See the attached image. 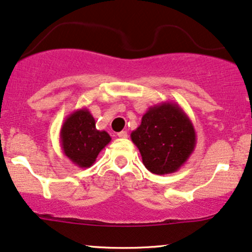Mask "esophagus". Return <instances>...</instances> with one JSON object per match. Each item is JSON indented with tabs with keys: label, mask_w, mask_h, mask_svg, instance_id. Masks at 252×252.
Here are the masks:
<instances>
[{
	"label": "esophagus",
	"mask_w": 252,
	"mask_h": 252,
	"mask_svg": "<svg viewBox=\"0 0 252 252\" xmlns=\"http://www.w3.org/2000/svg\"><path fill=\"white\" fill-rule=\"evenodd\" d=\"M117 136H119L120 138H126V137H128V132H126V131H121V132L117 133Z\"/></svg>",
	"instance_id": "esophagus-1"
}]
</instances>
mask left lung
Returning <instances> with one entry per match:
<instances>
[{
  "label": "left lung",
  "mask_w": 252,
  "mask_h": 252,
  "mask_svg": "<svg viewBox=\"0 0 252 252\" xmlns=\"http://www.w3.org/2000/svg\"><path fill=\"white\" fill-rule=\"evenodd\" d=\"M130 136L145 167L160 176L179 170L196 145L192 121L179 104L168 101L150 107Z\"/></svg>",
  "instance_id": "8db88e82"
}]
</instances>
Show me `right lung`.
Returning a JSON list of instances; mask_svg holds the SVG:
<instances>
[{
    "instance_id": "1",
    "label": "right lung",
    "mask_w": 252,
    "mask_h": 252,
    "mask_svg": "<svg viewBox=\"0 0 252 252\" xmlns=\"http://www.w3.org/2000/svg\"><path fill=\"white\" fill-rule=\"evenodd\" d=\"M110 141L109 133L96 129L94 117L87 108L73 111L60 129V145L63 155L81 168L91 167L101 150Z\"/></svg>"
}]
</instances>
